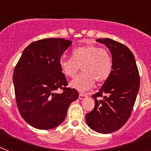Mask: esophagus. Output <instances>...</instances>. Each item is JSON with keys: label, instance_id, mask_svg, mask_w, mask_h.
<instances>
[{"label": "esophagus", "instance_id": "1", "mask_svg": "<svg viewBox=\"0 0 151 151\" xmlns=\"http://www.w3.org/2000/svg\"><path fill=\"white\" fill-rule=\"evenodd\" d=\"M87 97V95L83 94V93H80L79 94V99H84Z\"/></svg>", "mask_w": 151, "mask_h": 151}]
</instances>
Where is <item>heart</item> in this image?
I'll use <instances>...</instances> for the list:
<instances>
[{"label": "heart", "instance_id": "b5f03b06", "mask_svg": "<svg viewBox=\"0 0 151 151\" xmlns=\"http://www.w3.org/2000/svg\"><path fill=\"white\" fill-rule=\"evenodd\" d=\"M59 64L63 74L73 78L81 68L83 73L70 83L80 91L88 90L96 81L105 82L111 70V58L109 51L94 45L80 46L72 51V58L61 56Z\"/></svg>", "mask_w": 151, "mask_h": 151}]
</instances>
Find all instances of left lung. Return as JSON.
I'll return each instance as SVG.
<instances>
[{
    "mask_svg": "<svg viewBox=\"0 0 151 151\" xmlns=\"http://www.w3.org/2000/svg\"><path fill=\"white\" fill-rule=\"evenodd\" d=\"M96 41L109 49L112 67L109 78L92 95L95 107L85 119L93 130L110 133L123 127L130 117L139 88V74L133 52L124 44L109 38Z\"/></svg>",
    "mask_w": 151,
    "mask_h": 151,
    "instance_id": "obj_1",
    "label": "left lung"
}]
</instances>
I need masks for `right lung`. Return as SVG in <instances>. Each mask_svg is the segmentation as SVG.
Instances as JSON below:
<instances>
[{
    "label": "right lung",
    "instance_id": "obj_1",
    "mask_svg": "<svg viewBox=\"0 0 151 151\" xmlns=\"http://www.w3.org/2000/svg\"><path fill=\"white\" fill-rule=\"evenodd\" d=\"M71 42L44 39L33 42L16 64L13 82L17 106L23 119L39 129H50L63 122L78 91L67 88L59 60ZM60 89L61 93L55 91Z\"/></svg>",
    "mask_w": 151,
    "mask_h": 151
}]
</instances>
